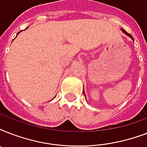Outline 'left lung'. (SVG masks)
<instances>
[{"label":"left lung","instance_id":"8db88e82","mask_svg":"<svg viewBox=\"0 0 147 147\" xmlns=\"http://www.w3.org/2000/svg\"><path fill=\"white\" fill-rule=\"evenodd\" d=\"M122 31H123V33H125L126 35H127V36H130V38H131V39H132V40H134V38H133V36H131V35H130V33H127V32H126V31H125V30H123V29H122ZM84 94H85V93H84Z\"/></svg>","mask_w":147,"mask_h":147}]
</instances>
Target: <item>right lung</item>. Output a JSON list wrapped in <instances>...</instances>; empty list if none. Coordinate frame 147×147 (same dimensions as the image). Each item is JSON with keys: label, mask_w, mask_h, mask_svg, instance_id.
<instances>
[{"label": "right lung", "mask_w": 147, "mask_h": 147, "mask_svg": "<svg viewBox=\"0 0 147 147\" xmlns=\"http://www.w3.org/2000/svg\"><path fill=\"white\" fill-rule=\"evenodd\" d=\"M20 32H21V31H20V32H19V33H17V35H18V34H19V33H20Z\"/></svg>", "instance_id": "obj_1"}]
</instances>
